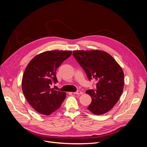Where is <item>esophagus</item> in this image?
Returning <instances> with one entry per match:
<instances>
[{"label":"esophagus","instance_id":"obj_1","mask_svg":"<svg viewBox=\"0 0 147 147\" xmlns=\"http://www.w3.org/2000/svg\"><path fill=\"white\" fill-rule=\"evenodd\" d=\"M83 92L82 91H80V90H77L76 92H74V94H77V95H81V94H83Z\"/></svg>","mask_w":147,"mask_h":147}]
</instances>
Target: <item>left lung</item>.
I'll return each instance as SVG.
<instances>
[{
	"instance_id": "left-lung-1",
	"label": "left lung",
	"mask_w": 147,
	"mask_h": 147,
	"mask_svg": "<svg viewBox=\"0 0 147 147\" xmlns=\"http://www.w3.org/2000/svg\"><path fill=\"white\" fill-rule=\"evenodd\" d=\"M73 56L84 70L89 80L94 78L97 82V90L86 91L92 98L88 109L95 115L109 112L123 92L124 74L121 67L105 51H74Z\"/></svg>"
}]
</instances>
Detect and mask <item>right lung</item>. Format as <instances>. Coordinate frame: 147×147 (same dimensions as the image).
<instances>
[{"mask_svg": "<svg viewBox=\"0 0 147 147\" xmlns=\"http://www.w3.org/2000/svg\"><path fill=\"white\" fill-rule=\"evenodd\" d=\"M72 55L70 51H49L34 57L26 67L22 90L29 104L37 112L50 115L58 109L65 93L50 88L57 80L56 69Z\"/></svg>", "mask_w": 147, "mask_h": 147, "instance_id": "obj_1", "label": "right lung"}]
</instances>
